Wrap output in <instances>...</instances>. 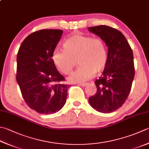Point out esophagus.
Returning <instances> with one entry per match:
<instances>
[{
  "instance_id": "esophagus-1",
  "label": "esophagus",
  "mask_w": 149,
  "mask_h": 149,
  "mask_svg": "<svg viewBox=\"0 0 149 149\" xmlns=\"http://www.w3.org/2000/svg\"><path fill=\"white\" fill-rule=\"evenodd\" d=\"M87 84H88V83H80V84H79V85L81 86L84 87V86H86Z\"/></svg>"
}]
</instances>
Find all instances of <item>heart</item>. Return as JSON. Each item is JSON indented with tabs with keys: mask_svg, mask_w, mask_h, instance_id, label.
<instances>
[{
	"mask_svg": "<svg viewBox=\"0 0 149 149\" xmlns=\"http://www.w3.org/2000/svg\"><path fill=\"white\" fill-rule=\"evenodd\" d=\"M65 49H55L52 60L63 74H70L77 60L79 67L69 77L72 83H81L92 79L95 73L104 70L108 64L107 46L103 39L75 33L65 40Z\"/></svg>",
	"mask_w": 149,
	"mask_h": 149,
	"instance_id": "b5f03b06",
	"label": "heart"
}]
</instances>
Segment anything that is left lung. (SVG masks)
<instances>
[{"mask_svg": "<svg viewBox=\"0 0 149 149\" xmlns=\"http://www.w3.org/2000/svg\"><path fill=\"white\" fill-rule=\"evenodd\" d=\"M109 47L108 64L101 76L95 81L97 92L89 98L94 109L110 113L120 108L130 92L134 77L133 52L121 31L105 25L88 28Z\"/></svg>", "mask_w": 149, "mask_h": 149, "instance_id": "left-lung-1", "label": "left lung"}]
</instances>
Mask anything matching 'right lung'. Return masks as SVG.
<instances>
[{
  "mask_svg": "<svg viewBox=\"0 0 149 149\" xmlns=\"http://www.w3.org/2000/svg\"><path fill=\"white\" fill-rule=\"evenodd\" d=\"M61 30L36 31L23 40L17 57V82L30 109L43 114L65 105L70 85L57 71L52 54L63 35Z\"/></svg>",
  "mask_w": 149,
  "mask_h": 149,
  "instance_id": "right-lung-1",
  "label": "right lung"
}]
</instances>
